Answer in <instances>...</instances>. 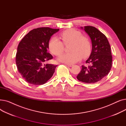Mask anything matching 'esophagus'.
Returning a JSON list of instances; mask_svg holds the SVG:
<instances>
[{
  "mask_svg": "<svg viewBox=\"0 0 126 126\" xmlns=\"http://www.w3.org/2000/svg\"><path fill=\"white\" fill-rule=\"evenodd\" d=\"M66 65L67 66H69V67H72V66L74 65L73 64H66Z\"/></svg>",
  "mask_w": 126,
  "mask_h": 126,
  "instance_id": "esophagus-1",
  "label": "esophagus"
}]
</instances>
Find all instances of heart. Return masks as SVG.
I'll use <instances>...</instances> for the list:
<instances>
[{"instance_id":"heart-1","label":"heart","mask_w":126,"mask_h":126,"mask_svg":"<svg viewBox=\"0 0 126 126\" xmlns=\"http://www.w3.org/2000/svg\"><path fill=\"white\" fill-rule=\"evenodd\" d=\"M61 37L64 44L70 43L69 50L71 52L60 56L58 60L66 64H74L80 61L82 57H87L91 50L89 40L83 36L82 33L73 29H68L61 33ZM50 52L56 56L60 55L64 50V45L56 37H52L48 42Z\"/></svg>"}]
</instances>
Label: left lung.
Returning a JSON list of instances; mask_svg holds the SVG:
<instances>
[{"label": "left lung", "instance_id": "1", "mask_svg": "<svg viewBox=\"0 0 126 126\" xmlns=\"http://www.w3.org/2000/svg\"><path fill=\"white\" fill-rule=\"evenodd\" d=\"M81 29L90 38L92 51L86 61L90 65L88 67L82 65L77 78L81 82L94 84L106 76L111 68L112 58L110 45L105 35L94 26H81Z\"/></svg>", "mask_w": 126, "mask_h": 126}]
</instances>
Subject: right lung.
I'll list each match as a JSON object with an SVG mask.
<instances>
[{
    "instance_id": "add662e5",
    "label": "right lung",
    "mask_w": 126,
    "mask_h": 126,
    "mask_svg": "<svg viewBox=\"0 0 126 126\" xmlns=\"http://www.w3.org/2000/svg\"><path fill=\"white\" fill-rule=\"evenodd\" d=\"M59 29L39 28L33 29L20 42L16 63L24 80L36 85H43L52 77L57 65L44 64L52 59L47 52L51 37Z\"/></svg>"
}]
</instances>
